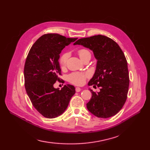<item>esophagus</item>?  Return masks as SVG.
Returning <instances> with one entry per match:
<instances>
[{
    "instance_id": "obj_1",
    "label": "esophagus",
    "mask_w": 150,
    "mask_h": 150,
    "mask_svg": "<svg viewBox=\"0 0 150 150\" xmlns=\"http://www.w3.org/2000/svg\"><path fill=\"white\" fill-rule=\"evenodd\" d=\"M81 90V89L80 88H79V87H76V92H79Z\"/></svg>"
}]
</instances>
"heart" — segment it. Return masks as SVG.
<instances>
[{
	"mask_svg": "<svg viewBox=\"0 0 150 150\" xmlns=\"http://www.w3.org/2000/svg\"><path fill=\"white\" fill-rule=\"evenodd\" d=\"M78 54L81 58V60H83L86 58V57H90L91 53L87 49L82 48L78 51ZM69 57V53H64L62 54L59 59V64L62 68H64L66 65L67 61ZM88 77V74H85L82 72H73L71 74L68 76V81L71 82L72 84H74L76 85H81L85 82V79Z\"/></svg>",
	"mask_w": 150,
	"mask_h": 150,
	"instance_id": "b5f03b06",
	"label": "heart"
}]
</instances>
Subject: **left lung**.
I'll list each match as a JSON object with an SVG mask.
<instances>
[{
    "instance_id": "8db88e82",
    "label": "left lung",
    "mask_w": 150,
    "mask_h": 150,
    "mask_svg": "<svg viewBox=\"0 0 150 150\" xmlns=\"http://www.w3.org/2000/svg\"><path fill=\"white\" fill-rule=\"evenodd\" d=\"M82 45L92 50L97 60L96 72L88 83L100 87V92L90 90L92 98L86 108L98 118L111 117L121 110L127 100L129 86L127 62L115 41L97 35L78 39L74 45Z\"/></svg>"
}]
</instances>
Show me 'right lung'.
<instances>
[{
    "label": "right lung",
    "instance_id": "obj_1",
    "mask_svg": "<svg viewBox=\"0 0 150 150\" xmlns=\"http://www.w3.org/2000/svg\"><path fill=\"white\" fill-rule=\"evenodd\" d=\"M76 39L58 34H45L29 51L24 67L25 90L35 109L45 118L63 114L76 93L72 85H64L60 90L53 85L61 75L58 60L62 50Z\"/></svg>",
    "mask_w": 150,
    "mask_h": 150
}]
</instances>
